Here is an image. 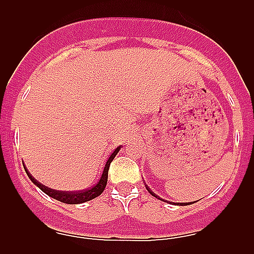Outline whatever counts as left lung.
<instances>
[{
  "label": "left lung",
  "instance_id": "left-lung-1",
  "mask_svg": "<svg viewBox=\"0 0 254 254\" xmlns=\"http://www.w3.org/2000/svg\"><path fill=\"white\" fill-rule=\"evenodd\" d=\"M150 193H151V194H152V195H153V193H152V191H150Z\"/></svg>",
  "mask_w": 254,
  "mask_h": 254
}]
</instances>
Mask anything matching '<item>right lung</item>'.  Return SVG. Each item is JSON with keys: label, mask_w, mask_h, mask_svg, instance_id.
<instances>
[{"label": "right lung", "mask_w": 254, "mask_h": 254, "mask_svg": "<svg viewBox=\"0 0 254 254\" xmlns=\"http://www.w3.org/2000/svg\"><path fill=\"white\" fill-rule=\"evenodd\" d=\"M118 151H119V148H118V150L113 153V156H115V153H117ZM113 156L111 157V160H109V162L113 160ZM109 162H108V165H109ZM108 165L106 166V170H104L103 176H102L101 181L98 182V184H97L96 187H93V188L89 189V190L77 191V193H76V191L75 193L53 191L51 189L45 188V187H43L42 184H39L38 182H35L34 179L29 176V173H28V176H29V178L32 179V181L34 182V183L37 184V186L39 187L43 191H45V193L49 194L51 198L58 199L59 201H61V203H65V204H81V203H84V201H89V200H92V199L97 198V196L101 195L102 191L104 190V188H106V186H107V181H108V175H107V173H108Z\"/></svg>", "instance_id": "1"}]
</instances>
